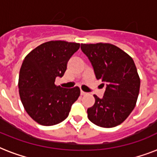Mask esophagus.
<instances>
[{
  "label": "esophagus",
  "instance_id": "esophagus-1",
  "mask_svg": "<svg viewBox=\"0 0 157 157\" xmlns=\"http://www.w3.org/2000/svg\"><path fill=\"white\" fill-rule=\"evenodd\" d=\"M86 92H84L83 90H81V95H86Z\"/></svg>",
  "mask_w": 157,
  "mask_h": 157
}]
</instances>
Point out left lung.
I'll list each match as a JSON object with an SVG mask.
<instances>
[{"mask_svg":"<svg viewBox=\"0 0 157 157\" xmlns=\"http://www.w3.org/2000/svg\"><path fill=\"white\" fill-rule=\"evenodd\" d=\"M81 48L91 62L97 80L107 86L103 98L94 95L95 103L87 110L89 120L104 128L119 125L134 110L139 94L140 78L134 60L109 43L81 44Z\"/></svg>","mask_w":157,"mask_h":157,"instance_id":"1","label":"left lung"}]
</instances>
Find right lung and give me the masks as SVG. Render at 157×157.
Wrapping results in <instances>:
<instances>
[{
	"label": "right lung",
	"instance_id": "obj_1",
	"mask_svg": "<svg viewBox=\"0 0 157 157\" xmlns=\"http://www.w3.org/2000/svg\"><path fill=\"white\" fill-rule=\"evenodd\" d=\"M80 44L50 40L38 45L23 59L18 77L21 102L32 119L45 126L66 119L71 104L77 100L79 87L55 86L57 76H63L67 64Z\"/></svg>",
	"mask_w": 157,
	"mask_h": 157
}]
</instances>
